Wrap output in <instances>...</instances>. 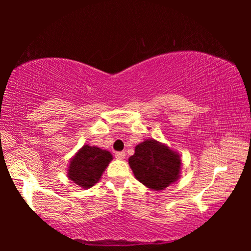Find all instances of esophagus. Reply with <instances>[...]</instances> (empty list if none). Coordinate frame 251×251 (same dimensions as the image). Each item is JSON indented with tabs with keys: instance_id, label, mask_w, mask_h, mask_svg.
<instances>
[{
	"instance_id": "34e87169",
	"label": "esophagus",
	"mask_w": 251,
	"mask_h": 251,
	"mask_svg": "<svg viewBox=\"0 0 251 251\" xmlns=\"http://www.w3.org/2000/svg\"><path fill=\"white\" fill-rule=\"evenodd\" d=\"M125 151H116L115 152V157H116V159H120V160H122V159H124L125 158Z\"/></svg>"
}]
</instances>
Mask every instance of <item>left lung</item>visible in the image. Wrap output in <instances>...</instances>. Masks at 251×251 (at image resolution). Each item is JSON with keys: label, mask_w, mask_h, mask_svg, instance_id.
Masks as SVG:
<instances>
[{"label": "left lung", "mask_w": 251, "mask_h": 251, "mask_svg": "<svg viewBox=\"0 0 251 251\" xmlns=\"http://www.w3.org/2000/svg\"><path fill=\"white\" fill-rule=\"evenodd\" d=\"M129 166L135 177L154 190H163L179 177V155L154 139L136 146L129 157Z\"/></svg>", "instance_id": "1"}]
</instances>
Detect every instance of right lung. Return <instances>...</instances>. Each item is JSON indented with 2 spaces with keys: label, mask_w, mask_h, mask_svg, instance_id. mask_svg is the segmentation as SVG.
Here are the masks:
<instances>
[{
  "label": "right lung",
  "mask_w": 251,
  "mask_h": 251,
  "mask_svg": "<svg viewBox=\"0 0 251 251\" xmlns=\"http://www.w3.org/2000/svg\"><path fill=\"white\" fill-rule=\"evenodd\" d=\"M112 158L107 151L85 145L71 161L67 173L70 179L82 188H90L99 181Z\"/></svg>",
  "instance_id": "right-lung-1"
}]
</instances>
